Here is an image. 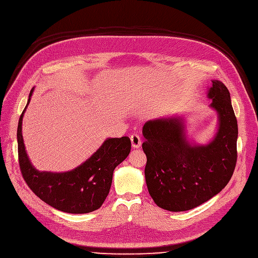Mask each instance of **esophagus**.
<instances>
[{"instance_id": "1", "label": "esophagus", "mask_w": 258, "mask_h": 258, "mask_svg": "<svg viewBox=\"0 0 258 258\" xmlns=\"http://www.w3.org/2000/svg\"><path fill=\"white\" fill-rule=\"evenodd\" d=\"M130 140H131V145L133 148H139L141 146V140L137 134L131 135Z\"/></svg>"}]
</instances>
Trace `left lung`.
Listing matches in <instances>:
<instances>
[{
	"label": "left lung",
	"mask_w": 258,
	"mask_h": 258,
	"mask_svg": "<svg viewBox=\"0 0 258 258\" xmlns=\"http://www.w3.org/2000/svg\"><path fill=\"white\" fill-rule=\"evenodd\" d=\"M207 96L218 115L213 139L200 144L188 137L183 115L147 121L142 149L148 192L158 207L185 212L210 200L229 183L237 162L238 125L225 84L213 80Z\"/></svg>",
	"instance_id": "8db88e82"
}]
</instances>
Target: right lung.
Segmentation results:
<instances>
[{
	"label": "right lung",
	"mask_w": 258,
	"mask_h": 258,
	"mask_svg": "<svg viewBox=\"0 0 258 258\" xmlns=\"http://www.w3.org/2000/svg\"><path fill=\"white\" fill-rule=\"evenodd\" d=\"M33 90L34 87L17 128L19 165L26 184L37 197L58 211L87 214L98 210L110 192L115 168L129 156V137L107 138L89 159L71 171L40 172L31 164L22 136L23 116Z\"/></svg>",
	"instance_id": "right-lung-1"
}]
</instances>
